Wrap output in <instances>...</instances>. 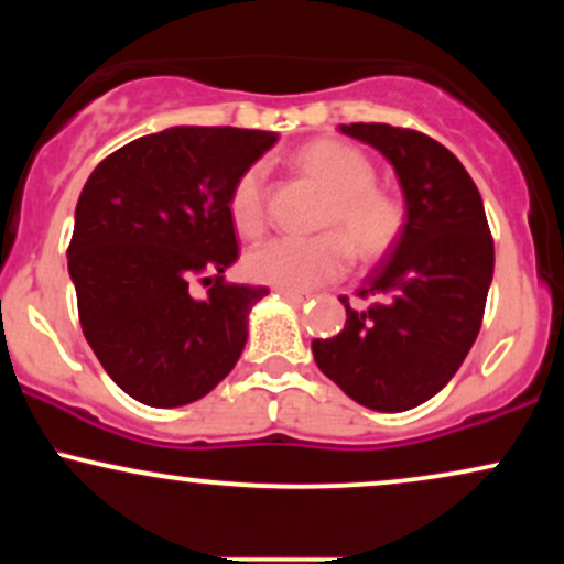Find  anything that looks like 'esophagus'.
<instances>
[{
	"instance_id": "esophagus-1",
	"label": "esophagus",
	"mask_w": 564,
	"mask_h": 564,
	"mask_svg": "<svg viewBox=\"0 0 564 564\" xmlns=\"http://www.w3.org/2000/svg\"><path fill=\"white\" fill-rule=\"evenodd\" d=\"M278 294H281L283 300L291 304H304L310 300V294H300V291H289V289H278Z\"/></svg>"
}]
</instances>
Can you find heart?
I'll return each mask as SVG.
<instances>
[{"label":"heart","mask_w":564,"mask_h":564,"mask_svg":"<svg viewBox=\"0 0 564 564\" xmlns=\"http://www.w3.org/2000/svg\"><path fill=\"white\" fill-rule=\"evenodd\" d=\"M304 174L328 191L313 238H273L246 254L251 281L275 289L310 291L347 273L352 251L358 260L377 262L403 238L405 206L377 187V166L358 148L341 140L307 142L296 153ZM232 228L243 238L268 228V166L262 161L238 174L228 196Z\"/></svg>","instance_id":"obj_1"}]
</instances>
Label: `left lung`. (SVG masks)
I'll list each match as a JSON object with an SVG mask.
<instances>
[{"instance_id": "left-lung-1", "label": "left lung", "mask_w": 564, "mask_h": 564, "mask_svg": "<svg viewBox=\"0 0 564 564\" xmlns=\"http://www.w3.org/2000/svg\"><path fill=\"white\" fill-rule=\"evenodd\" d=\"M341 132L390 159L408 219L392 254L358 289L368 307H347L332 339H315V364L355 403L408 411L448 384L482 326L494 278V236L480 191L445 145L392 124Z\"/></svg>"}]
</instances>
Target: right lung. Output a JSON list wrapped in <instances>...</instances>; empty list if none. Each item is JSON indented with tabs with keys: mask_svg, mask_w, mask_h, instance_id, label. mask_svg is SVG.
<instances>
[{
	"mask_svg": "<svg viewBox=\"0 0 564 564\" xmlns=\"http://www.w3.org/2000/svg\"><path fill=\"white\" fill-rule=\"evenodd\" d=\"M275 134L172 127L113 151L84 185L68 243L79 323L129 398L177 408L212 392L268 286L225 281L238 260L228 196ZM193 280L210 286L193 301Z\"/></svg>",
	"mask_w": 564,
	"mask_h": 564,
	"instance_id": "obj_1",
	"label": "right lung"
}]
</instances>
